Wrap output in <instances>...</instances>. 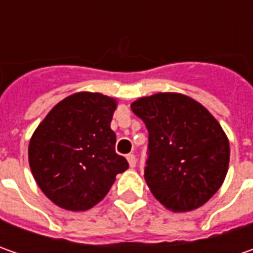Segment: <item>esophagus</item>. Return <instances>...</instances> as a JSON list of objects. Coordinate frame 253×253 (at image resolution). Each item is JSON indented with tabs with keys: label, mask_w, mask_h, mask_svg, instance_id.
Listing matches in <instances>:
<instances>
[{
	"label": "esophagus",
	"mask_w": 253,
	"mask_h": 253,
	"mask_svg": "<svg viewBox=\"0 0 253 253\" xmlns=\"http://www.w3.org/2000/svg\"><path fill=\"white\" fill-rule=\"evenodd\" d=\"M126 159H128V163H129V166H131V168H135V166H136V158H135V155H133V153L126 155Z\"/></svg>",
	"instance_id": "34e87169"
}]
</instances>
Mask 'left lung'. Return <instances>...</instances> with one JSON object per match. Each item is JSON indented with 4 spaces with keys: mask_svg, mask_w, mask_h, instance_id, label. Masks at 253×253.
Returning a JSON list of instances; mask_svg holds the SVG:
<instances>
[{
    "mask_svg": "<svg viewBox=\"0 0 253 253\" xmlns=\"http://www.w3.org/2000/svg\"><path fill=\"white\" fill-rule=\"evenodd\" d=\"M149 132L145 180L155 199L174 212L206 204L222 186L229 142L211 112L180 92H156L131 104Z\"/></svg>",
    "mask_w": 253,
    "mask_h": 253,
    "instance_id": "8db88e82",
    "label": "left lung"
}]
</instances>
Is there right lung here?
<instances>
[{
    "instance_id": "add662e5",
    "label": "right lung",
    "mask_w": 253,
    "mask_h": 253,
    "mask_svg": "<svg viewBox=\"0 0 253 253\" xmlns=\"http://www.w3.org/2000/svg\"><path fill=\"white\" fill-rule=\"evenodd\" d=\"M117 100L101 92H74L38 125L28 158L43 194L69 211H85L110 191L128 162L115 153L111 120Z\"/></svg>"
}]
</instances>
